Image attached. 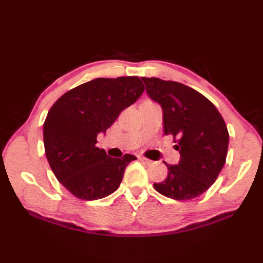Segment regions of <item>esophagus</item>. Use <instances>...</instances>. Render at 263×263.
Instances as JSON below:
<instances>
[{
  "label": "esophagus",
  "mask_w": 263,
  "mask_h": 263,
  "mask_svg": "<svg viewBox=\"0 0 263 263\" xmlns=\"http://www.w3.org/2000/svg\"><path fill=\"white\" fill-rule=\"evenodd\" d=\"M139 159H140L142 163H144L146 165H148V166H150V165H153L154 164V161L153 160H150V159H148V158H144V157H139Z\"/></svg>",
  "instance_id": "1"
}]
</instances>
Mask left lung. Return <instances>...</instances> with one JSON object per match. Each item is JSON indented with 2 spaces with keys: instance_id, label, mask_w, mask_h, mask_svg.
<instances>
[{
  "instance_id": "obj_1",
  "label": "left lung",
  "mask_w": 263,
  "mask_h": 263,
  "mask_svg": "<svg viewBox=\"0 0 263 263\" xmlns=\"http://www.w3.org/2000/svg\"><path fill=\"white\" fill-rule=\"evenodd\" d=\"M148 96L163 109L165 135L177 139L181 159L166 164V180L155 183L157 192L174 200H191L205 192L225 165L227 126L209 99L194 89L175 81L142 78Z\"/></svg>"
}]
</instances>
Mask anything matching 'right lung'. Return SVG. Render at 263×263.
I'll return each mask as SVG.
<instances>
[{"instance_id": "add662e5", "label": "right lung", "mask_w": 263, "mask_h": 263, "mask_svg": "<svg viewBox=\"0 0 263 263\" xmlns=\"http://www.w3.org/2000/svg\"><path fill=\"white\" fill-rule=\"evenodd\" d=\"M143 90L138 77L97 78L65 92L48 110L43 130L46 158L58 181L74 197L98 200L120 186L126 166L137 157H109L96 146L97 136Z\"/></svg>"}]
</instances>
